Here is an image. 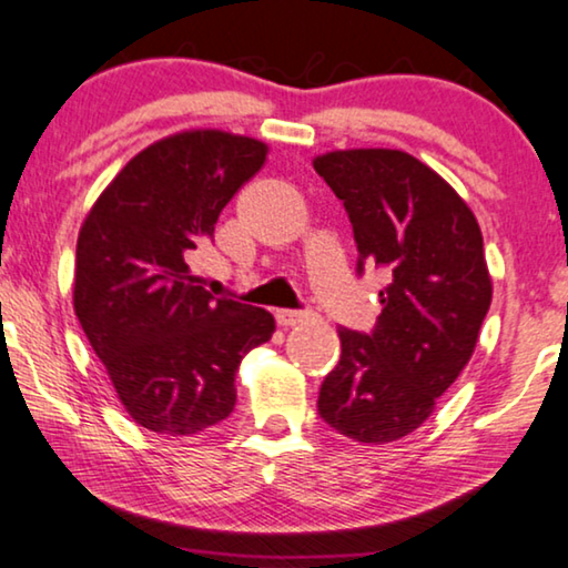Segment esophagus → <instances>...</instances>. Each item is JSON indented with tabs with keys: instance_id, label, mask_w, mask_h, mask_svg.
I'll return each mask as SVG.
<instances>
[{
	"instance_id": "esophagus-1",
	"label": "esophagus",
	"mask_w": 568,
	"mask_h": 568,
	"mask_svg": "<svg viewBox=\"0 0 568 568\" xmlns=\"http://www.w3.org/2000/svg\"><path fill=\"white\" fill-rule=\"evenodd\" d=\"M311 314L308 311H291V308H281L275 314V318H277V324L281 326H295V324H301V322H306Z\"/></svg>"
}]
</instances>
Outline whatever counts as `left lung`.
Segmentation results:
<instances>
[{
	"mask_svg": "<svg viewBox=\"0 0 568 568\" xmlns=\"http://www.w3.org/2000/svg\"><path fill=\"white\" fill-rule=\"evenodd\" d=\"M345 205L365 265L388 273L371 334L342 326L318 417L355 443L402 440L474 355L491 306L481 229L447 182L396 149L332 151L314 162Z\"/></svg>",
	"mask_w": 568,
	"mask_h": 568,
	"instance_id": "left-lung-1",
	"label": "left lung"
}]
</instances>
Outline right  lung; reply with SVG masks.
Instances as JSON below:
<instances>
[{
    "label": "right lung",
    "mask_w": 568,
    "mask_h": 568,
    "mask_svg": "<svg viewBox=\"0 0 568 568\" xmlns=\"http://www.w3.org/2000/svg\"><path fill=\"white\" fill-rule=\"evenodd\" d=\"M265 156L246 135H170L118 172L79 231L77 318L125 412L151 433L193 437L226 419L239 363L273 337L270 311L215 298L190 273Z\"/></svg>",
    "instance_id": "add662e5"
}]
</instances>
